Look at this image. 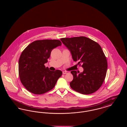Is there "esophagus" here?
Returning <instances> with one entry per match:
<instances>
[{
    "label": "esophagus",
    "mask_w": 127,
    "mask_h": 127,
    "mask_svg": "<svg viewBox=\"0 0 127 127\" xmlns=\"http://www.w3.org/2000/svg\"><path fill=\"white\" fill-rule=\"evenodd\" d=\"M63 74H67V73H68V71H63Z\"/></svg>",
    "instance_id": "esophagus-1"
}]
</instances>
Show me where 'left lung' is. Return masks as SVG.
Here are the masks:
<instances>
[{"label":"left lung","instance_id":"8db88e82","mask_svg":"<svg viewBox=\"0 0 127 127\" xmlns=\"http://www.w3.org/2000/svg\"><path fill=\"white\" fill-rule=\"evenodd\" d=\"M61 41L70 50L73 60L79 61L84 71L78 74L71 71L73 79L70 86L81 94L87 95L97 91L105 80L108 68L106 57L97 43L85 36L61 38ZM78 73H79V72Z\"/></svg>","mask_w":127,"mask_h":127}]
</instances>
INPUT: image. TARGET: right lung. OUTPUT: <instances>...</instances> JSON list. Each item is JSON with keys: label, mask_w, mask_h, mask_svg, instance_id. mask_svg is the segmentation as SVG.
Wrapping results in <instances>:
<instances>
[{"label": "right lung", "mask_w": 127, "mask_h": 127, "mask_svg": "<svg viewBox=\"0 0 127 127\" xmlns=\"http://www.w3.org/2000/svg\"><path fill=\"white\" fill-rule=\"evenodd\" d=\"M59 40H37L29 44L21 53L18 61V74L25 88L31 93L40 95L54 88L62 72L50 71L44 64L51 51L61 46Z\"/></svg>", "instance_id": "right-lung-1"}]
</instances>
